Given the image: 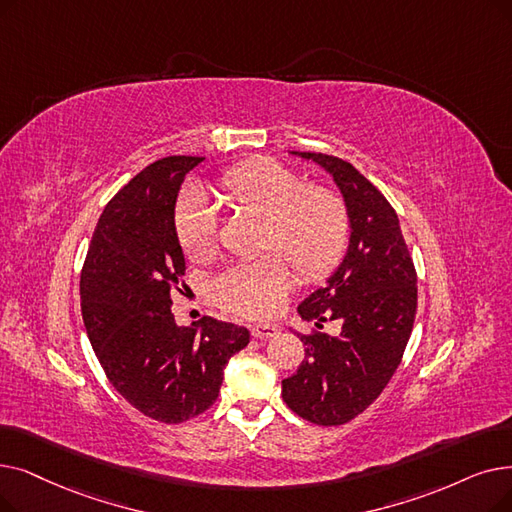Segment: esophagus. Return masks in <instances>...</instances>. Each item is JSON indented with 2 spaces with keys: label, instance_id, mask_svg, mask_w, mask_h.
Returning <instances> with one entry per match:
<instances>
[{
  "label": "esophagus",
  "instance_id": "esophagus-1",
  "mask_svg": "<svg viewBox=\"0 0 512 512\" xmlns=\"http://www.w3.org/2000/svg\"><path fill=\"white\" fill-rule=\"evenodd\" d=\"M278 328L276 326H272V324H255L253 328H251V335L255 337V339H270V337H276L278 335Z\"/></svg>",
  "mask_w": 512,
  "mask_h": 512
}]
</instances>
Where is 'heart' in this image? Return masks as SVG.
<instances>
[{
    "label": "heart",
    "instance_id": "b5f03b06",
    "mask_svg": "<svg viewBox=\"0 0 512 512\" xmlns=\"http://www.w3.org/2000/svg\"><path fill=\"white\" fill-rule=\"evenodd\" d=\"M217 203L244 215H259V249L272 251L234 263L213 282L226 309L247 318H270L293 286V270L316 282L335 270L347 247L349 211L341 192L278 161L257 159L228 169L217 182ZM175 240L186 259L209 261L215 253L217 213L209 198L190 190L173 217Z\"/></svg>",
    "mask_w": 512,
    "mask_h": 512
}]
</instances>
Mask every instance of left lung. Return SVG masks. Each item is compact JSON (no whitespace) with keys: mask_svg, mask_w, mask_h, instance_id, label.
<instances>
[{"mask_svg":"<svg viewBox=\"0 0 512 512\" xmlns=\"http://www.w3.org/2000/svg\"><path fill=\"white\" fill-rule=\"evenodd\" d=\"M332 175L349 211V247L326 282L299 307L318 328L339 320L330 337L301 335L305 360L282 381V399L322 427L345 425L383 393L406 351L416 316V270L387 198L351 163L322 152H293Z\"/></svg>","mask_w":512,"mask_h":512,"instance_id":"left-lung-1","label":"left lung"}]
</instances>
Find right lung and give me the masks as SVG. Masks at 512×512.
I'll use <instances>...</instances> for the list:
<instances>
[{
	"mask_svg": "<svg viewBox=\"0 0 512 512\" xmlns=\"http://www.w3.org/2000/svg\"><path fill=\"white\" fill-rule=\"evenodd\" d=\"M205 157L148 165L104 207L81 270V314L108 381L167 425L203 414L249 330L205 316L177 326L171 293L186 274L175 240L177 192ZM180 291V288H177Z\"/></svg>",
	"mask_w": 512,
	"mask_h": 512,
	"instance_id": "right-lung-1",
	"label": "right lung"
}]
</instances>
